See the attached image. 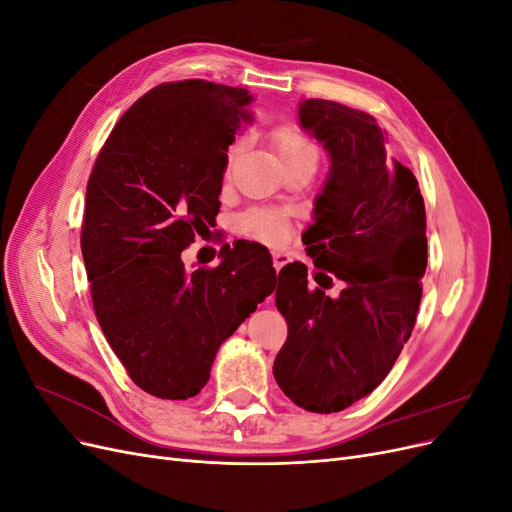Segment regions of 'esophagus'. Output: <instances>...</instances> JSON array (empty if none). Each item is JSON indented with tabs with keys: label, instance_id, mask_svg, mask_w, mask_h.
I'll list each match as a JSON object with an SVG mask.
<instances>
[{
	"label": "esophagus",
	"instance_id": "esophagus-1",
	"mask_svg": "<svg viewBox=\"0 0 512 512\" xmlns=\"http://www.w3.org/2000/svg\"><path fill=\"white\" fill-rule=\"evenodd\" d=\"M288 262H290V254H286V252H273V267H275L277 273H280V269L286 267Z\"/></svg>",
	"mask_w": 512,
	"mask_h": 512
}]
</instances>
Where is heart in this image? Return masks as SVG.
I'll use <instances>...</instances> for the list:
<instances>
[{"label":"heart","instance_id":"heart-1","mask_svg":"<svg viewBox=\"0 0 512 512\" xmlns=\"http://www.w3.org/2000/svg\"><path fill=\"white\" fill-rule=\"evenodd\" d=\"M271 141H273V147L277 151V156H280L282 164H286L290 160H297L301 156H307V153H316L314 143L309 141V138L297 126H288V123H284V126H277L273 130ZM243 145H245L243 138H237V141L226 149V173L239 158V153L243 151ZM237 228L243 237L269 243V245H280L290 235V222L286 215L282 211L267 209V207H256V209L241 213L237 220Z\"/></svg>","mask_w":512,"mask_h":512}]
</instances>
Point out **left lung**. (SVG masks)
Returning a JSON list of instances; mask_svg holds the SVG:
<instances>
[{"label": "left lung", "mask_w": 512, "mask_h": 512, "mask_svg": "<svg viewBox=\"0 0 512 512\" xmlns=\"http://www.w3.org/2000/svg\"><path fill=\"white\" fill-rule=\"evenodd\" d=\"M299 119L331 158L329 177L305 230L307 267L277 275L275 305L288 337L273 363L286 397L331 414L369 395L410 339L427 269L425 203L412 170L389 158L386 134L369 113L331 100H303ZM343 282L333 300L322 287Z\"/></svg>", "instance_id": "1"}]
</instances>
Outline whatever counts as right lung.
Masks as SVG:
<instances>
[{
	"mask_svg": "<svg viewBox=\"0 0 512 512\" xmlns=\"http://www.w3.org/2000/svg\"><path fill=\"white\" fill-rule=\"evenodd\" d=\"M254 96L203 79L162 83L106 138L87 181L81 250L100 329L136 386L188 399L215 354L275 288L262 245H222L213 269L181 252L220 211L226 149Z\"/></svg>",
	"mask_w": 512,
	"mask_h": 512,
	"instance_id": "add662e5",
	"label": "right lung"
}]
</instances>
